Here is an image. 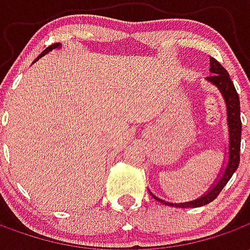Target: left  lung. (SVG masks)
<instances>
[{"label":"left lung","instance_id":"1","mask_svg":"<svg viewBox=\"0 0 250 250\" xmlns=\"http://www.w3.org/2000/svg\"><path fill=\"white\" fill-rule=\"evenodd\" d=\"M210 72L211 75L206 77V80L213 84L218 91L221 96L224 99L225 103L226 112V125H228V150H226V158L224 161V167L221 170V174L217 182L213 185V188L209 191L204 194L202 197L190 201V202H184V204H173L167 202L165 199L159 198L158 195L152 194L154 199H157L161 204L167 205V206H174V208H199L204 205L210 204L211 201L217 198V195L221 193V190L225 188V185L229 182L231 175L238 167L240 163V146H241V118H240V99L237 93L234 84L229 77V73L224 66L215 59L210 57Z\"/></svg>","mask_w":250,"mask_h":250}]
</instances>
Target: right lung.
Wrapping results in <instances>:
<instances>
[{"label":"right lung","mask_w":250,"mask_h":250,"mask_svg":"<svg viewBox=\"0 0 250 250\" xmlns=\"http://www.w3.org/2000/svg\"><path fill=\"white\" fill-rule=\"evenodd\" d=\"M56 48H60V44H57V42H56V44H53V45H49V46H48V48H46L45 51H42V52H41V53H40V56L37 57V59H36L35 62H37V60H39V59H40V57H42V56H44V55H46V53H48V52H51L52 49H56Z\"/></svg>","instance_id":"add662e5"}]
</instances>
